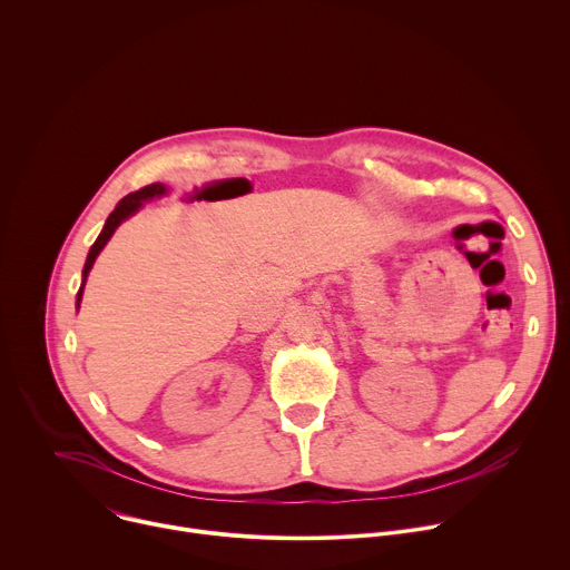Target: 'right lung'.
Wrapping results in <instances>:
<instances>
[{
  "label": "right lung",
  "mask_w": 570,
  "mask_h": 570,
  "mask_svg": "<svg viewBox=\"0 0 570 570\" xmlns=\"http://www.w3.org/2000/svg\"><path fill=\"white\" fill-rule=\"evenodd\" d=\"M167 194H169L167 185L153 183V185H148V187H144V189H139V191L128 194L126 198H121V200L117 203L115 212L108 216V220H106L101 234L97 236L95 246H92L90 253H88V259H86V266H83V282H80V288H78V293H76V308L80 306V299H83V288H86L88 275H90V271H92V266H95L99 253L106 248V243H108L110 236L115 234V229H117L126 218H130L132 214H137V212L144 207V203H148V200H153V198H161V196H167Z\"/></svg>",
  "instance_id": "obj_1"
}]
</instances>
